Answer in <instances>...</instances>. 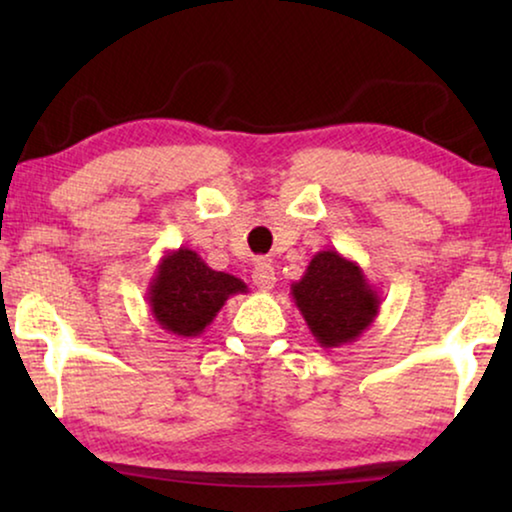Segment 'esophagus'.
Segmentation results:
<instances>
[{
	"label": "esophagus",
	"mask_w": 512,
	"mask_h": 512,
	"mask_svg": "<svg viewBox=\"0 0 512 512\" xmlns=\"http://www.w3.org/2000/svg\"><path fill=\"white\" fill-rule=\"evenodd\" d=\"M251 279H254V284H256L261 291H270L272 286H275V282H277V277H275V265L268 263V261L256 263L254 272H251Z\"/></svg>",
	"instance_id": "esophagus-1"
}]
</instances>
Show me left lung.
Wrapping results in <instances>:
<instances>
[{
    "mask_svg": "<svg viewBox=\"0 0 512 512\" xmlns=\"http://www.w3.org/2000/svg\"><path fill=\"white\" fill-rule=\"evenodd\" d=\"M293 303L324 349L352 345L380 314L382 298L361 265L335 249L317 251L291 284Z\"/></svg>",
    "mask_w": 512,
    "mask_h": 512,
    "instance_id": "1",
    "label": "left lung"
}]
</instances>
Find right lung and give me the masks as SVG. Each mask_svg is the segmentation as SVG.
Returning a JSON list of instances; mask_svg holds the SVG:
<instances>
[{"mask_svg":"<svg viewBox=\"0 0 512 512\" xmlns=\"http://www.w3.org/2000/svg\"><path fill=\"white\" fill-rule=\"evenodd\" d=\"M247 284L228 272L212 270L193 249H170L153 272L146 303L153 321L177 338H198L230 296Z\"/></svg>","mask_w":512,"mask_h":512,"instance_id":"add662e5","label":"right lung"}]
</instances>
